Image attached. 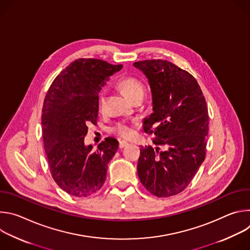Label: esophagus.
I'll list each match as a JSON object with an SVG mask.
<instances>
[{
	"label": "esophagus",
	"instance_id": "1",
	"mask_svg": "<svg viewBox=\"0 0 250 250\" xmlns=\"http://www.w3.org/2000/svg\"><path fill=\"white\" fill-rule=\"evenodd\" d=\"M128 145V142L125 140H121L120 141V148H124L125 146H126Z\"/></svg>",
	"mask_w": 250,
	"mask_h": 250
}]
</instances>
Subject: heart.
Wrapping results in <instances>:
<instances>
[{
    "mask_svg": "<svg viewBox=\"0 0 250 250\" xmlns=\"http://www.w3.org/2000/svg\"><path fill=\"white\" fill-rule=\"evenodd\" d=\"M120 88L123 90L125 95L129 99L133 100L137 97H144L145 95V86L142 84L138 79L134 77H125L122 79L119 83ZM104 101H105V96L104 94H101L100 96V106L103 108L104 105ZM115 131L118 132L121 136L123 137H129L133 133V128L131 127L130 125L126 123H119L115 126Z\"/></svg>",
    "mask_w": 250,
    "mask_h": 250,
    "instance_id": "1",
    "label": "heart"
}]
</instances>
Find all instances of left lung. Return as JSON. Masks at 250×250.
Instances as JSON below:
<instances>
[{
	"mask_svg": "<svg viewBox=\"0 0 250 250\" xmlns=\"http://www.w3.org/2000/svg\"><path fill=\"white\" fill-rule=\"evenodd\" d=\"M133 66L146 76L151 90L152 114L144 121L145 131L155 134L153 144L167 146L165 151L141 147L139 180L156 197L177 195L205 160L208 131L205 97L190 73L167 60H145Z\"/></svg>",
	"mask_w": 250,
	"mask_h": 250,
	"instance_id": "1",
	"label": "left lung"
}]
</instances>
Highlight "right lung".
I'll use <instances>...</instances> for the list:
<instances>
[{"instance_id":"add662e5","label":"right lung","mask_w":250,"mask_h":250,"mask_svg":"<svg viewBox=\"0 0 250 250\" xmlns=\"http://www.w3.org/2000/svg\"><path fill=\"white\" fill-rule=\"evenodd\" d=\"M123 65L80 58L54 79L45 96L42 124L44 149L56 184L69 195L88 197L104 183L119 141L106 137L96 150L85 146L88 125L96 124L101 87Z\"/></svg>"}]
</instances>
